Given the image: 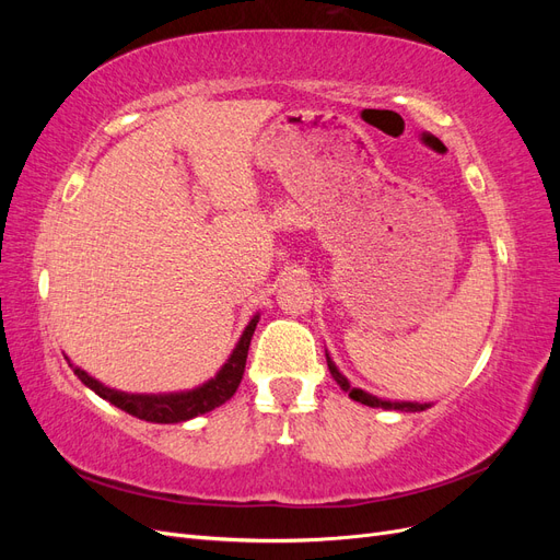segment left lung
Returning a JSON list of instances; mask_svg holds the SVG:
<instances>
[{
    "mask_svg": "<svg viewBox=\"0 0 560 560\" xmlns=\"http://www.w3.org/2000/svg\"><path fill=\"white\" fill-rule=\"evenodd\" d=\"M327 366H329V374L331 378L338 383V387L343 389V393H348L350 399L360 401L364 406H371V409H385V411H404V413H416V411H425L430 409V404H420V401H389V399H378L374 395L364 393V389L360 387H350V381L338 371V366L334 364V360L329 358L327 352Z\"/></svg>",
    "mask_w": 560,
    "mask_h": 560,
    "instance_id": "1",
    "label": "left lung"
}]
</instances>
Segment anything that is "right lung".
<instances>
[{
	"label": "right lung",
	"mask_w": 560,
	"mask_h": 560,
	"mask_svg": "<svg viewBox=\"0 0 560 560\" xmlns=\"http://www.w3.org/2000/svg\"><path fill=\"white\" fill-rule=\"evenodd\" d=\"M257 322H259V313L247 322V327H245L243 336L238 338V343H235L233 352L229 354V360L224 362L222 369L217 371L214 378L206 381L194 389H184V393L130 395V393H121V389L103 385L74 364H70V366L83 385L91 387L97 397H103L109 404H114L116 409H121V411L140 418V420H147V422H161V425H171V422H184V420H191L196 416L208 413L235 395V389H238L243 374H245L247 350H249L252 334H254V329H257Z\"/></svg>",
	"instance_id": "right-lung-1"
}]
</instances>
